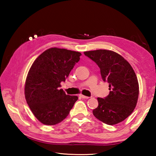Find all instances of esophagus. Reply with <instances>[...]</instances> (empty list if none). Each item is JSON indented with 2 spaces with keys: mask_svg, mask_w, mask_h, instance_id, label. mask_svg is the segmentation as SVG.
Masks as SVG:
<instances>
[{
  "mask_svg": "<svg viewBox=\"0 0 156 156\" xmlns=\"http://www.w3.org/2000/svg\"><path fill=\"white\" fill-rule=\"evenodd\" d=\"M80 98H84V99H88L89 97H88V96H84V95H80Z\"/></svg>",
  "mask_w": 156,
  "mask_h": 156,
  "instance_id": "1",
  "label": "esophagus"
}]
</instances>
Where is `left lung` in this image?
Masks as SVG:
<instances>
[{"mask_svg": "<svg viewBox=\"0 0 156 156\" xmlns=\"http://www.w3.org/2000/svg\"><path fill=\"white\" fill-rule=\"evenodd\" d=\"M84 54L98 66L110 90L105 98H97L98 106L93 110L94 115L109 125L125 120L133 112L138 98V82L133 68L122 56L110 50L84 51Z\"/></svg>", "mask_w": 156, "mask_h": 156, "instance_id": "left-lung-1", "label": "left lung"}]
</instances>
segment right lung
Instances as JSON below:
<instances>
[{"label":"right lung","instance_id":"right-lung-1","mask_svg":"<svg viewBox=\"0 0 156 156\" xmlns=\"http://www.w3.org/2000/svg\"><path fill=\"white\" fill-rule=\"evenodd\" d=\"M81 55L54 47L42 53L31 65L25 81V99L33 114L44 125L62 122L78 99L60 87Z\"/></svg>","mask_w":156,"mask_h":156}]
</instances>
